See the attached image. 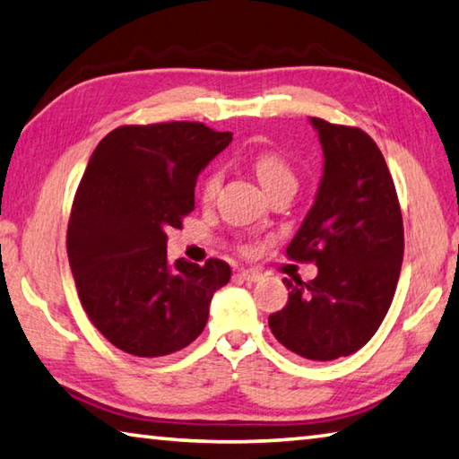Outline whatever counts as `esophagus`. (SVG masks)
I'll return each mask as SVG.
<instances>
[{
  "instance_id": "obj_1",
  "label": "esophagus",
  "mask_w": 459,
  "mask_h": 459,
  "mask_svg": "<svg viewBox=\"0 0 459 459\" xmlns=\"http://www.w3.org/2000/svg\"><path fill=\"white\" fill-rule=\"evenodd\" d=\"M238 277L240 279H245V281H259V279L263 277L261 273H259V271H255V269H240L238 271Z\"/></svg>"
}]
</instances>
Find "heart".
<instances>
[{"mask_svg": "<svg viewBox=\"0 0 459 459\" xmlns=\"http://www.w3.org/2000/svg\"><path fill=\"white\" fill-rule=\"evenodd\" d=\"M251 166H253L255 176H257V180L261 182L263 188H265V192L283 184H295L293 169L290 166V161H287L281 153L271 152V150L255 153L251 160ZM221 182H222V174L219 169H214V172L208 174L204 184H202V198L211 202L216 196V192H219Z\"/></svg>", "mask_w": 459, "mask_h": 459, "instance_id": "1", "label": "heart"}]
</instances>
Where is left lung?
<instances>
[{
	"instance_id": "left-lung-1",
	"label": "left lung",
	"mask_w": 459,
	"mask_h": 459,
	"mask_svg": "<svg viewBox=\"0 0 459 459\" xmlns=\"http://www.w3.org/2000/svg\"><path fill=\"white\" fill-rule=\"evenodd\" d=\"M324 152L314 204L287 247V257L316 261L309 283L283 279L290 299L269 316L287 351L336 360L375 336L397 290L403 219L391 172L364 131L309 117Z\"/></svg>"
}]
</instances>
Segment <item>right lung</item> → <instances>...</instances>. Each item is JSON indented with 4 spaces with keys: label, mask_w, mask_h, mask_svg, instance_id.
Returning <instances> with one entry per match:
<instances>
[{
    "label": "right lung",
    "mask_w": 459,
    "mask_h": 459,
    "mask_svg": "<svg viewBox=\"0 0 459 459\" xmlns=\"http://www.w3.org/2000/svg\"><path fill=\"white\" fill-rule=\"evenodd\" d=\"M230 142V131L174 121L117 127L92 152L66 251L84 312L119 351L155 359L204 330L230 267L221 259L169 263L166 230L182 227L198 174Z\"/></svg>",
    "instance_id": "right-lung-1"
}]
</instances>
